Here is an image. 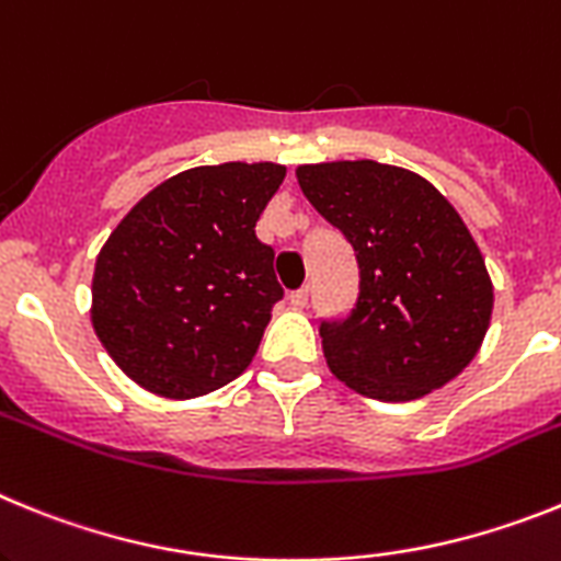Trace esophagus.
I'll list each match as a JSON object with an SVG mask.
<instances>
[{
	"instance_id": "esophagus-1",
	"label": "esophagus",
	"mask_w": 561,
	"mask_h": 561,
	"mask_svg": "<svg viewBox=\"0 0 561 561\" xmlns=\"http://www.w3.org/2000/svg\"><path fill=\"white\" fill-rule=\"evenodd\" d=\"M308 301H310V287H299V290L290 294V305H294V308H308Z\"/></svg>"
}]
</instances>
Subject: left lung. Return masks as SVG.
Masks as SVG:
<instances>
[{
  "instance_id": "8db88e82",
  "label": "left lung",
  "mask_w": 561,
  "mask_h": 561,
  "mask_svg": "<svg viewBox=\"0 0 561 561\" xmlns=\"http://www.w3.org/2000/svg\"><path fill=\"white\" fill-rule=\"evenodd\" d=\"M296 180L362 276L347 319L319 328L330 373L375 401H415L457 378L483 344L494 287L455 206L375 160L299 165Z\"/></svg>"
}]
</instances>
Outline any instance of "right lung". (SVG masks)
<instances>
[{"instance_id":"right-lung-1","label":"right lung","mask_w":561,"mask_h":561,"mask_svg":"<svg viewBox=\"0 0 561 561\" xmlns=\"http://www.w3.org/2000/svg\"><path fill=\"white\" fill-rule=\"evenodd\" d=\"M279 163L197 165L126 214L92 274V328L112 362L160 398L208 396L251 364L282 299L256 220Z\"/></svg>"}]
</instances>
